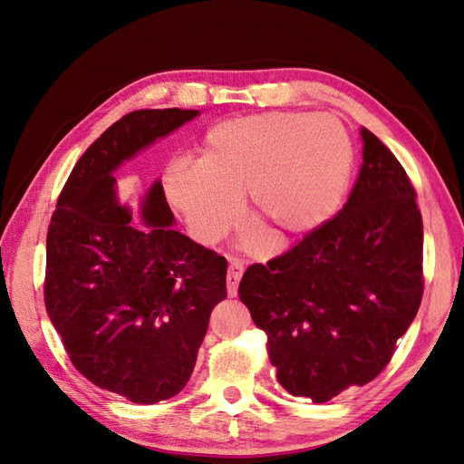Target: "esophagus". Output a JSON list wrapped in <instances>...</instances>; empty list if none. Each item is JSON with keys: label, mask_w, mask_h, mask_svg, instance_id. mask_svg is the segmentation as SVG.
<instances>
[{"label": "esophagus", "mask_w": 464, "mask_h": 464, "mask_svg": "<svg viewBox=\"0 0 464 464\" xmlns=\"http://www.w3.org/2000/svg\"><path fill=\"white\" fill-rule=\"evenodd\" d=\"M242 274H244V266L240 262H230L228 274H226V289H228L230 297H236V293H238Z\"/></svg>", "instance_id": "34e87169"}]
</instances>
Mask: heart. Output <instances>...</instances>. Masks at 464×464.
<instances>
[{
	"instance_id": "heart-1",
	"label": "heart",
	"mask_w": 464,
	"mask_h": 464,
	"mask_svg": "<svg viewBox=\"0 0 464 464\" xmlns=\"http://www.w3.org/2000/svg\"><path fill=\"white\" fill-rule=\"evenodd\" d=\"M353 165V141L336 118L269 111L212 126L197 163L167 169L165 193L202 244L232 228L244 193L254 217L287 240L333 217Z\"/></svg>"
}]
</instances>
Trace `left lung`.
Instances as JSON below:
<instances>
[{
  "label": "left lung",
  "instance_id": "8db88e82",
  "mask_svg": "<svg viewBox=\"0 0 464 464\" xmlns=\"http://www.w3.org/2000/svg\"><path fill=\"white\" fill-rule=\"evenodd\" d=\"M362 165L346 205L287 252L254 264L240 301L267 334L291 395L324 403L390 364L423 297V220L401 163L360 128Z\"/></svg>",
  "mask_w": 464,
  "mask_h": 464
}]
</instances>
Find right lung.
Returning a JSON list of instances; mask_svg holds the SVG:
<instances>
[{
    "instance_id": "right-lung-1",
    "label": "right lung",
    "mask_w": 464,
    "mask_h": 464,
    "mask_svg": "<svg viewBox=\"0 0 464 464\" xmlns=\"http://www.w3.org/2000/svg\"><path fill=\"white\" fill-rule=\"evenodd\" d=\"M197 110H135L76 161L47 232L44 307L71 362L133 403L173 398L193 374L212 309L226 299V259L173 228L163 185L131 224L114 173Z\"/></svg>"
}]
</instances>
